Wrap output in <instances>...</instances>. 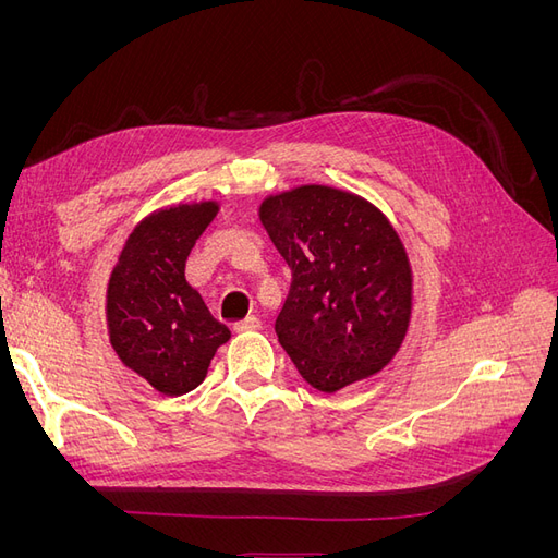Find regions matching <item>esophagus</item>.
<instances>
[{
	"label": "esophagus",
	"mask_w": 558,
	"mask_h": 558,
	"mask_svg": "<svg viewBox=\"0 0 558 558\" xmlns=\"http://www.w3.org/2000/svg\"><path fill=\"white\" fill-rule=\"evenodd\" d=\"M260 328V320L256 316H246L242 320H234L232 330L234 332H246V330H258Z\"/></svg>",
	"instance_id": "esophagus-1"
}]
</instances>
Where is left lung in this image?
Segmentation results:
<instances>
[{"mask_svg":"<svg viewBox=\"0 0 558 558\" xmlns=\"http://www.w3.org/2000/svg\"><path fill=\"white\" fill-rule=\"evenodd\" d=\"M260 221L291 267L275 332L302 379L335 393L379 373L412 314L408 253L391 223L326 185L267 197Z\"/></svg>","mask_w":558,"mask_h":558,"instance_id":"1","label":"left lung"}]
</instances>
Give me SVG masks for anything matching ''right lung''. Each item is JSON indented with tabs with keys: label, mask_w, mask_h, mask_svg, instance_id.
Instances as JSON below:
<instances>
[{
	"label": "right lung",
	"mask_w": 558,
	"mask_h": 558,
	"mask_svg": "<svg viewBox=\"0 0 558 558\" xmlns=\"http://www.w3.org/2000/svg\"><path fill=\"white\" fill-rule=\"evenodd\" d=\"M214 216V202L148 216L109 279L107 318L118 359L165 396H183L205 381L216 349L230 340L185 281V260Z\"/></svg>",
	"instance_id": "right-lung-1"
}]
</instances>
